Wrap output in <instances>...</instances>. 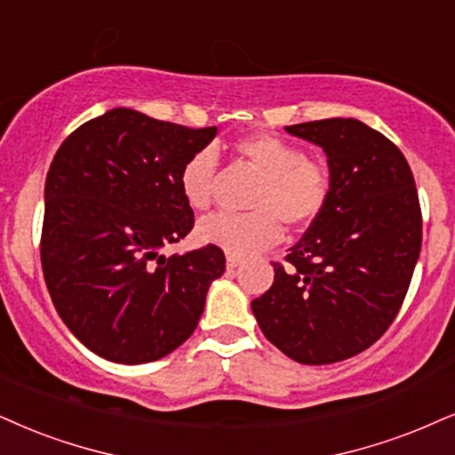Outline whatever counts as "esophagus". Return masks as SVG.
I'll list each match as a JSON object with an SVG mask.
<instances>
[{
    "label": "esophagus",
    "mask_w": 455,
    "mask_h": 455,
    "mask_svg": "<svg viewBox=\"0 0 455 455\" xmlns=\"http://www.w3.org/2000/svg\"><path fill=\"white\" fill-rule=\"evenodd\" d=\"M240 266H243V259H240V257L228 255V270H236Z\"/></svg>",
    "instance_id": "obj_1"
}]
</instances>
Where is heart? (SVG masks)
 I'll return each instance as SVG.
<instances>
[{"instance_id":"b5f03b06","label":"heart","mask_w":455,"mask_h":455,"mask_svg":"<svg viewBox=\"0 0 455 455\" xmlns=\"http://www.w3.org/2000/svg\"><path fill=\"white\" fill-rule=\"evenodd\" d=\"M234 154L259 177L249 198L251 212H217L202 219L196 238L228 255L246 257L274 246L283 238V223L293 232L310 228L329 200V172L321 162L306 158L297 145L270 132L238 139ZM217 154L194 151L179 168V189L194 211H206L217 183Z\"/></svg>"}]
</instances>
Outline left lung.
<instances>
[{
    "mask_svg": "<svg viewBox=\"0 0 455 455\" xmlns=\"http://www.w3.org/2000/svg\"><path fill=\"white\" fill-rule=\"evenodd\" d=\"M284 131L327 154L329 200L251 307L280 352L331 364L373 346L399 314L422 249V211L405 156L382 132L355 117Z\"/></svg>",
    "mask_w": 455,
    "mask_h": 455,
    "instance_id": "obj_1",
    "label": "left lung"
}]
</instances>
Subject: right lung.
Instances as JSON below:
<instances>
[{"instance_id":"1","label":"right lung","mask_w":455,"mask_h":455,"mask_svg":"<svg viewBox=\"0 0 455 455\" xmlns=\"http://www.w3.org/2000/svg\"><path fill=\"white\" fill-rule=\"evenodd\" d=\"M215 134L117 108L56 151L44 189V280L59 316L94 355L151 363L194 333L226 255L212 244L171 257L160 249L192 232L179 168Z\"/></svg>"}]
</instances>
